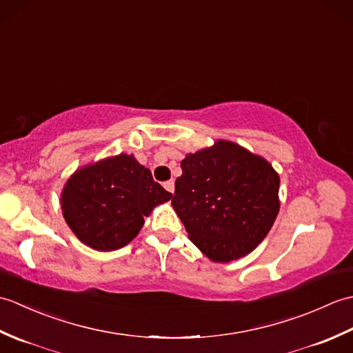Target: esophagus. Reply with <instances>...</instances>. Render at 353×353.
<instances>
[{
	"instance_id": "obj_1",
	"label": "esophagus",
	"mask_w": 353,
	"mask_h": 353,
	"mask_svg": "<svg viewBox=\"0 0 353 353\" xmlns=\"http://www.w3.org/2000/svg\"><path fill=\"white\" fill-rule=\"evenodd\" d=\"M163 188L167 190L168 192H171V194H172V192H174V182H172V181L165 182V183H163Z\"/></svg>"
}]
</instances>
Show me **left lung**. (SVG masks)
Here are the masks:
<instances>
[{"label":"left lung","mask_w":353,"mask_h":353,"mask_svg":"<svg viewBox=\"0 0 353 353\" xmlns=\"http://www.w3.org/2000/svg\"><path fill=\"white\" fill-rule=\"evenodd\" d=\"M171 200L197 249L214 262L245 256L267 236L279 214L281 179L265 157L236 142L188 153Z\"/></svg>","instance_id":"obj_1"}]
</instances>
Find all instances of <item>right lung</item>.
Instances as JSON below:
<instances>
[{
    "label": "right lung",
    "mask_w": 353,
    "mask_h": 353,
    "mask_svg": "<svg viewBox=\"0 0 353 353\" xmlns=\"http://www.w3.org/2000/svg\"><path fill=\"white\" fill-rule=\"evenodd\" d=\"M171 197L137 157L121 153L74 171L63 185L61 206L66 224L81 243L112 252L137 238L144 216Z\"/></svg>",
    "instance_id": "right-lung-1"
}]
</instances>
